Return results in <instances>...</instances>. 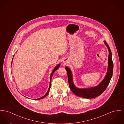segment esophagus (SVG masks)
<instances>
[{"mask_svg": "<svg viewBox=\"0 0 124 124\" xmlns=\"http://www.w3.org/2000/svg\"><path fill=\"white\" fill-rule=\"evenodd\" d=\"M67 61L66 60V59H64V60H63V63H64V64H67Z\"/></svg>", "mask_w": 124, "mask_h": 124, "instance_id": "34e87169", "label": "esophagus"}]
</instances>
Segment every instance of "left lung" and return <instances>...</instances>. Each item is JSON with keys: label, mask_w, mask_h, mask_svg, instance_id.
I'll list each match as a JSON object with an SVG mask.
<instances>
[{"label": "left lung", "mask_w": 124, "mask_h": 124, "mask_svg": "<svg viewBox=\"0 0 124 124\" xmlns=\"http://www.w3.org/2000/svg\"><path fill=\"white\" fill-rule=\"evenodd\" d=\"M104 42L108 50V66L107 72L105 77L98 85L85 88H79L77 87L74 83L73 76L71 69L68 67H65L67 73L68 81L70 88L72 92L77 96L86 99H92L97 97L100 95L105 91L110 81L113 71V63L112 61V53L107 42L105 41H104Z\"/></svg>", "instance_id": "8db88e82"}]
</instances>
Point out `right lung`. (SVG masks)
<instances>
[{"mask_svg": "<svg viewBox=\"0 0 124 124\" xmlns=\"http://www.w3.org/2000/svg\"><path fill=\"white\" fill-rule=\"evenodd\" d=\"M14 56H13V57H14ZM13 59H12V63H11V65H12V62H13ZM60 64L59 63V64H57V65L56 66V67H55L54 68V69H53V70H52V72H51V75H50V82H49V87H48V91L47 92V93H46V94L44 95V96H43L42 97H40V98H38V99H34V100H40V99H43L44 98H45L46 96L48 94V93H49V89L50 88V86H51V79H52V76H53V74H54V73L56 71V70H57V69L59 68V67H60Z\"/></svg>", "mask_w": 124, "mask_h": 124, "instance_id": "obj_1", "label": "right lung"}]
</instances>
